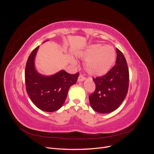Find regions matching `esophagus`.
I'll use <instances>...</instances> for the list:
<instances>
[{"mask_svg": "<svg viewBox=\"0 0 154 154\" xmlns=\"http://www.w3.org/2000/svg\"><path fill=\"white\" fill-rule=\"evenodd\" d=\"M85 80V77L83 75V74H80V76H79L78 78V82H83Z\"/></svg>", "mask_w": 154, "mask_h": 154, "instance_id": "obj_1", "label": "esophagus"}]
</instances>
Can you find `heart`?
<instances>
[{
    "label": "heart",
    "instance_id": "heart-1",
    "mask_svg": "<svg viewBox=\"0 0 154 154\" xmlns=\"http://www.w3.org/2000/svg\"><path fill=\"white\" fill-rule=\"evenodd\" d=\"M85 62L86 71L92 76H102L112 67L116 59L114 48L110 45H91L79 54Z\"/></svg>",
    "mask_w": 154,
    "mask_h": 154
}]
</instances>
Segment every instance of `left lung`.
Listing matches in <instances>:
<instances>
[{
    "label": "left lung",
    "instance_id": "obj_1",
    "mask_svg": "<svg viewBox=\"0 0 154 154\" xmlns=\"http://www.w3.org/2000/svg\"><path fill=\"white\" fill-rule=\"evenodd\" d=\"M116 65L103 76L93 78L96 90L89 96L92 109L99 113H110L122 104L128 92L129 72L122 51L116 48Z\"/></svg>",
    "mask_w": 154,
    "mask_h": 154
}]
</instances>
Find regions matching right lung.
Masks as SVG:
<instances>
[{"instance_id": "1", "label": "right lung", "mask_w": 154, "mask_h": 154, "mask_svg": "<svg viewBox=\"0 0 154 154\" xmlns=\"http://www.w3.org/2000/svg\"><path fill=\"white\" fill-rule=\"evenodd\" d=\"M38 48L39 46L32 51L26 63V91L36 106L43 111L52 112L62 106L69 88L76 83L79 73L71 74L62 70L51 76L42 75L36 71L35 66V58Z\"/></svg>"}]
</instances>
